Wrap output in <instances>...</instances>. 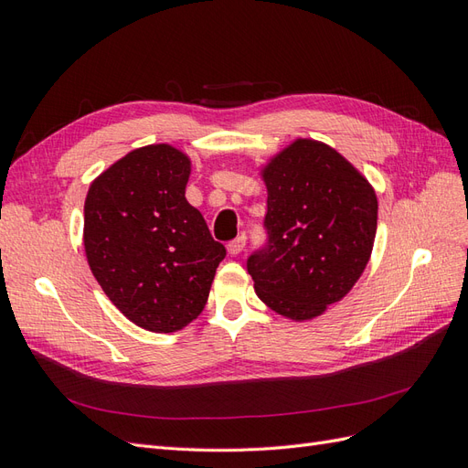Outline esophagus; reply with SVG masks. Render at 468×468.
Here are the masks:
<instances>
[{
  "label": "esophagus",
  "instance_id": "1",
  "mask_svg": "<svg viewBox=\"0 0 468 468\" xmlns=\"http://www.w3.org/2000/svg\"><path fill=\"white\" fill-rule=\"evenodd\" d=\"M244 246H246V234H239L238 238L232 239V242H229V246H226V250H229L230 256H238V253L244 250Z\"/></svg>",
  "mask_w": 468,
  "mask_h": 468
}]
</instances>
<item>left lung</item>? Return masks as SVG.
Returning <instances> with one entry per match:
<instances>
[{"label": "left lung", "instance_id": "obj_1", "mask_svg": "<svg viewBox=\"0 0 468 468\" xmlns=\"http://www.w3.org/2000/svg\"><path fill=\"white\" fill-rule=\"evenodd\" d=\"M267 246L248 260L260 299L289 320L342 301L369 263L378 203L357 167L332 146L296 138L261 167Z\"/></svg>", "mask_w": 468, "mask_h": 468}]
</instances>
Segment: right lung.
Wrapping results in <instances>:
<instances>
[{"instance_id":"obj_1","label":"right lung","mask_w":468,"mask_h":468,"mask_svg":"<svg viewBox=\"0 0 468 468\" xmlns=\"http://www.w3.org/2000/svg\"><path fill=\"white\" fill-rule=\"evenodd\" d=\"M187 154L169 144L129 152L90 186L83 246L109 301L140 328L172 334L207 304L226 250L186 199Z\"/></svg>"}]
</instances>
